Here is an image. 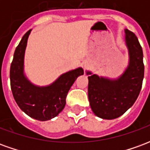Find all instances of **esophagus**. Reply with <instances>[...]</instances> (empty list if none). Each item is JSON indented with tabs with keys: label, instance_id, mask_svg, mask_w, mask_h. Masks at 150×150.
Returning a JSON list of instances; mask_svg holds the SVG:
<instances>
[{
	"label": "esophagus",
	"instance_id": "obj_1",
	"mask_svg": "<svg viewBox=\"0 0 150 150\" xmlns=\"http://www.w3.org/2000/svg\"><path fill=\"white\" fill-rule=\"evenodd\" d=\"M89 67H90V64H89V62L88 61H85V62H83V67L84 70H88L89 68Z\"/></svg>",
	"mask_w": 150,
	"mask_h": 150
}]
</instances>
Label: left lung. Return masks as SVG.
<instances>
[{
  "label": "left lung",
  "mask_w": 150,
  "mask_h": 150,
  "mask_svg": "<svg viewBox=\"0 0 150 150\" xmlns=\"http://www.w3.org/2000/svg\"><path fill=\"white\" fill-rule=\"evenodd\" d=\"M125 42L129 53V63L117 79L99 77L87 71L88 99L91 110L98 117L112 120L131 108L138 97L144 78L143 51L134 33L125 29Z\"/></svg>",
  "instance_id": "left-lung-1"
}]
</instances>
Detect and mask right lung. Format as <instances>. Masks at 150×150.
<instances>
[{"label":"right lung","instance_id":"right-lung-1","mask_svg":"<svg viewBox=\"0 0 150 150\" xmlns=\"http://www.w3.org/2000/svg\"><path fill=\"white\" fill-rule=\"evenodd\" d=\"M30 31L24 34L15 50L10 66V85L13 98L21 110L34 119L45 121L62 112L70 88L78 76L84 72L79 67L62 74L49 86L37 87L32 84L23 72L25 50Z\"/></svg>","mask_w":150,"mask_h":150}]
</instances>
